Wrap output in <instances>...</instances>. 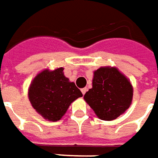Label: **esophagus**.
I'll return each instance as SVG.
<instances>
[{"label":"esophagus","mask_w":158,"mask_h":158,"mask_svg":"<svg viewBox=\"0 0 158 158\" xmlns=\"http://www.w3.org/2000/svg\"><path fill=\"white\" fill-rule=\"evenodd\" d=\"M81 92L83 93V95H85V93L87 92V88H82V89H81Z\"/></svg>","instance_id":"obj_1"}]
</instances>
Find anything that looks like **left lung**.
Listing matches in <instances>:
<instances>
[{
	"label": "left lung",
	"instance_id": "1",
	"mask_svg": "<svg viewBox=\"0 0 158 158\" xmlns=\"http://www.w3.org/2000/svg\"><path fill=\"white\" fill-rule=\"evenodd\" d=\"M133 87L130 79L115 66H102L93 72V87L84 99L98 118L111 121L131 105Z\"/></svg>",
	"mask_w": 158,
	"mask_h": 158
}]
</instances>
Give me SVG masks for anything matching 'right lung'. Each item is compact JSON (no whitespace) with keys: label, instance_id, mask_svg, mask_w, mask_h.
Instances as JSON below:
<instances>
[{"label":"right lung","instance_id":"right-lung-1","mask_svg":"<svg viewBox=\"0 0 158 158\" xmlns=\"http://www.w3.org/2000/svg\"><path fill=\"white\" fill-rule=\"evenodd\" d=\"M63 71V67L44 69L34 77L28 87V98L33 108L48 121L60 120L71 104L83 96Z\"/></svg>","mask_w":158,"mask_h":158}]
</instances>
